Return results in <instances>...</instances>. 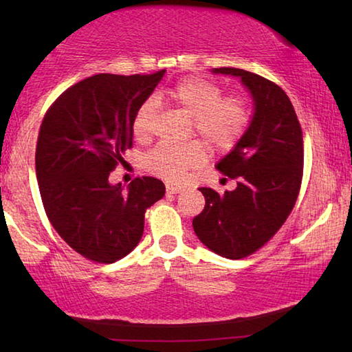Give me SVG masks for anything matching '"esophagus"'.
I'll list each match as a JSON object with an SVG mask.
<instances>
[{
	"instance_id": "obj_1",
	"label": "esophagus",
	"mask_w": 352,
	"mask_h": 352,
	"mask_svg": "<svg viewBox=\"0 0 352 352\" xmlns=\"http://www.w3.org/2000/svg\"><path fill=\"white\" fill-rule=\"evenodd\" d=\"M166 192H168V194H178V192H182V188L177 186V184L168 183V184H166Z\"/></svg>"
}]
</instances>
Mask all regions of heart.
<instances>
[{
  "instance_id": "heart-1",
  "label": "heart",
  "mask_w": 352,
  "mask_h": 352,
  "mask_svg": "<svg viewBox=\"0 0 352 352\" xmlns=\"http://www.w3.org/2000/svg\"><path fill=\"white\" fill-rule=\"evenodd\" d=\"M164 96L172 105L192 118L195 133L219 152L231 151L242 140L252 119V109L245 96H223L222 87L201 77L182 79L174 83ZM158 110L155 99H147L141 104L133 119L136 140H151ZM205 158V148L197 141L186 144H158L146 153L144 166L153 175L177 183L188 170L204 164Z\"/></svg>"
}]
</instances>
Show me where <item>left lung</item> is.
Listing matches in <instances>:
<instances>
[{
  "instance_id": "1",
  "label": "left lung",
  "mask_w": 352,
  "mask_h": 352,
  "mask_svg": "<svg viewBox=\"0 0 352 352\" xmlns=\"http://www.w3.org/2000/svg\"><path fill=\"white\" fill-rule=\"evenodd\" d=\"M212 73L241 77L253 96L254 115L242 140L217 163L223 175L237 182L236 189L219 194L200 188L206 204L192 226L211 252L242 259L264 247L294 210L305 164L302 132L276 83L239 68Z\"/></svg>"
}]
</instances>
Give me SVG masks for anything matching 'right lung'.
<instances>
[{
    "label": "right lung",
    "mask_w": 352,
    "mask_h": 352,
    "mask_svg": "<svg viewBox=\"0 0 352 352\" xmlns=\"http://www.w3.org/2000/svg\"><path fill=\"white\" fill-rule=\"evenodd\" d=\"M166 69L153 74H96L74 83L47 109L35 172L46 216L58 236L99 264L122 259L141 241L144 212L164 184L135 178L124 190L109 175L132 147L133 119Z\"/></svg>",
    "instance_id": "1"
}]
</instances>
